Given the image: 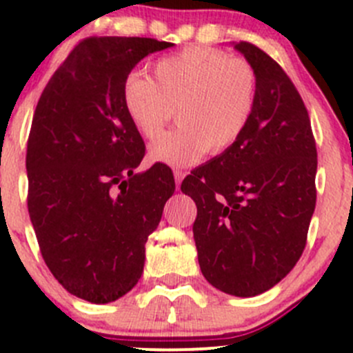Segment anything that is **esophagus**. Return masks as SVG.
Wrapping results in <instances>:
<instances>
[{
	"instance_id": "obj_1",
	"label": "esophagus",
	"mask_w": 353,
	"mask_h": 353,
	"mask_svg": "<svg viewBox=\"0 0 353 353\" xmlns=\"http://www.w3.org/2000/svg\"><path fill=\"white\" fill-rule=\"evenodd\" d=\"M184 176H186V172H184V170L174 169V177H176V188H177V190L181 188V181H183Z\"/></svg>"
}]
</instances>
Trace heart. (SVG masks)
<instances>
[{"label":"heart","mask_w":353,"mask_h":353,"mask_svg":"<svg viewBox=\"0 0 353 353\" xmlns=\"http://www.w3.org/2000/svg\"><path fill=\"white\" fill-rule=\"evenodd\" d=\"M155 80L133 71L123 85V105L145 140H155L172 121L150 157L170 165H190L206 152L229 150L244 134L254 114L258 78L243 58L213 48H190L160 58Z\"/></svg>","instance_id":"b5f03b06"}]
</instances>
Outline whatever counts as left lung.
Returning <instances> with one entry per match:
<instances>
[{
	"mask_svg": "<svg viewBox=\"0 0 353 353\" xmlns=\"http://www.w3.org/2000/svg\"><path fill=\"white\" fill-rule=\"evenodd\" d=\"M258 99L244 134L194 169L181 191L196 203L194 243L203 276L219 290H270L302 256L316 206L318 150L304 101L263 49L241 41Z\"/></svg>",
	"mask_w": 353,
	"mask_h": 353,
	"instance_id": "left-lung-1",
	"label": "left lung"
}]
</instances>
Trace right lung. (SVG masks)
Listing matches in <instances>:
<instances>
[{
    "instance_id": "obj_1",
    "label": "right lung",
    "mask_w": 353,
    "mask_h": 353,
    "mask_svg": "<svg viewBox=\"0 0 353 353\" xmlns=\"http://www.w3.org/2000/svg\"><path fill=\"white\" fill-rule=\"evenodd\" d=\"M170 42L87 37L54 71L27 141V206L39 249L70 294L108 304L137 285L145 243L176 190L172 170L145 157L123 105L134 66Z\"/></svg>"
}]
</instances>
